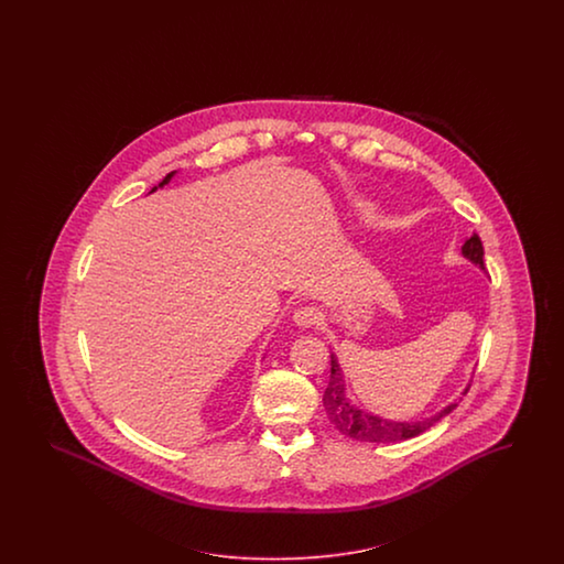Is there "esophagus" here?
<instances>
[{
  "label": "esophagus",
  "mask_w": 564,
  "mask_h": 564,
  "mask_svg": "<svg viewBox=\"0 0 564 564\" xmlns=\"http://www.w3.org/2000/svg\"><path fill=\"white\" fill-rule=\"evenodd\" d=\"M293 323L300 326V328H314V326L321 323V312L312 306L297 307L293 312Z\"/></svg>",
  "instance_id": "esophagus-1"
}]
</instances>
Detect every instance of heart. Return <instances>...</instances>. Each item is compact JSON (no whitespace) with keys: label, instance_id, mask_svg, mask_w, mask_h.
Returning <instances> with one entry per match:
<instances>
[{"label":"heart","instance_id":"obj_1","mask_svg":"<svg viewBox=\"0 0 564 564\" xmlns=\"http://www.w3.org/2000/svg\"><path fill=\"white\" fill-rule=\"evenodd\" d=\"M359 208H364V205H361V203H359Z\"/></svg>","mask_w":564,"mask_h":564}]
</instances>
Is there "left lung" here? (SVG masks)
<instances>
[{
  "mask_svg": "<svg viewBox=\"0 0 564 564\" xmlns=\"http://www.w3.org/2000/svg\"><path fill=\"white\" fill-rule=\"evenodd\" d=\"M462 254L484 271V246H481V239H479L478 234H474L471 238L463 243ZM467 389H469V384L465 387L463 394L467 393ZM459 401L455 399L448 405H444L443 410L436 411L430 417H422V420L401 422V420L380 417V415H376L372 411L361 410L359 405H356L347 397L345 376H343L339 359H337L335 354H330V380H328V387H326L325 394H323V403H325V410L328 413L330 424L337 427L345 436H349V438L364 441V443H401V441H410L413 436H420L422 432H426L427 427L434 426L436 422H441L443 417H446L451 411L459 405Z\"/></svg>",
  "mask_w": 564,
  "mask_h": 564,
  "instance_id": "8db88e82",
  "label": "left lung"
}]
</instances>
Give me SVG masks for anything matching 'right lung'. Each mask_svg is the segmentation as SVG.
Here are the masks:
<instances>
[{"mask_svg":"<svg viewBox=\"0 0 564 564\" xmlns=\"http://www.w3.org/2000/svg\"><path fill=\"white\" fill-rule=\"evenodd\" d=\"M173 175H175V171H171V173H167V175H165V180H163V182H161V184H159V186H154V188L151 189V192H154V189H156V188H163V186H165V184H170L171 177H173Z\"/></svg>","mask_w":564,"mask_h":564,"instance_id":"right-lung-1","label":"right lung"}]
</instances>
